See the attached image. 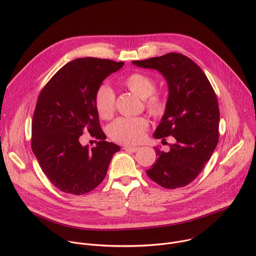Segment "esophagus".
I'll use <instances>...</instances> for the list:
<instances>
[{
	"mask_svg": "<svg viewBox=\"0 0 256 256\" xmlns=\"http://www.w3.org/2000/svg\"><path fill=\"white\" fill-rule=\"evenodd\" d=\"M124 150H128V152H136L140 150L138 146H124L122 148Z\"/></svg>",
	"mask_w": 256,
	"mask_h": 256,
	"instance_id": "34e87169",
	"label": "esophagus"
}]
</instances>
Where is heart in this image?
I'll use <instances>...</instances> for the list:
<instances>
[{
	"mask_svg": "<svg viewBox=\"0 0 256 256\" xmlns=\"http://www.w3.org/2000/svg\"><path fill=\"white\" fill-rule=\"evenodd\" d=\"M124 85L140 98L144 100L146 106L150 114L160 116L164 112L166 102L160 96L154 94L156 81L152 77L136 72L124 80ZM94 106L102 118L110 120L112 118L116 110V96L108 85L102 84L96 90ZM148 126V122L144 116H122L110 124L108 134L116 142L134 144L142 140Z\"/></svg>",
	"mask_w": 256,
	"mask_h": 256,
	"instance_id": "obj_1",
	"label": "heart"
}]
</instances>
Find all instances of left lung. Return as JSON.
Masks as SVG:
<instances>
[{"mask_svg": "<svg viewBox=\"0 0 256 256\" xmlns=\"http://www.w3.org/2000/svg\"><path fill=\"white\" fill-rule=\"evenodd\" d=\"M158 71L168 83L166 110L154 134V138L172 136L170 150L156 148V162L148 176L166 189L190 184L210 160L219 138V108L207 76L190 58L179 53L132 61Z\"/></svg>", "mask_w": 256, "mask_h": 256, "instance_id": "8db88e82", "label": "left lung"}]
</instances>
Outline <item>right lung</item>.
Returning <instances> with one entry per match:
<instances>
[{
  "label": "right lung",
  "instance_id": "add662e5",
  "mask_svg": "<svg viewBox=\"0 0 256 256\" xmlns=\"http://www.w3.org/2000/svg\"><path fill=\"white\" fill-rule=\"evenodd\" d=\"M124 62L77 58L59 69L39 94L32 122L31 146L43 173L60 191L83 195L104 179L120 148L106 140L94 94ZM83 129L100 140L92 149L80 144Z\"/></svg>",
  "mask_w": 256,
  "mask_h": 256
}]
</instances>
